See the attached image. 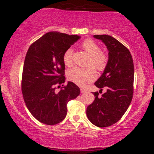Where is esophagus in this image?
<instances>
[{"label": "esophagus", "instance_id": "1", "mask_svg": "<svg viewBox=\"0 0 154 154\" xmlns=\"http://www.w3.org/2000/svg\"><path fill=\"white\" fill-rule=\"evenodd\" d=\"M80 92L81 93H85L87 92V91H86L85 89H84V88H80Z\"/></svg>", "mask_w": 154, "mask_h": 154}]
</instances>
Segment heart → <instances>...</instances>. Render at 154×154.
Segmentation results:
<instances>
[{
    "mask_svg": "<svg viewBox=\"0 0 154 154\" xmlns=\"http://www.w3.org/2000/svg\"><path fill=\"white\" fill-rule=\"evenodd\" d=\"M82 48L89 54L90 57L86 68L75 66L67 72V76L70 80L79 86H85L96 78V72L94 66L99 72H103L106 68L109 63V56L105 52L100 51V47L98 43L91 39H86L82 43ZM72 48H68L63 55V61L65 66L70 67L73 64Z\"/></svg>",
    "mask_w": 154,
    "mask_h": 154,
    "instance_id": "obj_1",
    "label": "heart"
}]
</instances>
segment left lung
<instances>
[{
    "instance_id": "1",
    "label": "left lung",
    "mask_w": 154,
    "mask_h": 154,
    "mask_svg": "<svg viewBox=\"0 0 154 154\" xmlns=\"http://www.w3.org/2000/svg\"><path fill=\"white\" fill-rule=\"evenodd\" d=\"M109 50V63L95 85L106 92H95L94 101L87 108L88 119L99 128H106L120 120L133 96L134 64L131 54L123 44L107 35H95Z\"/></svg>"
}]
</instances>
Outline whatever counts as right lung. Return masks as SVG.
<instances>
[{"label":"right lung","mask_w":154,"mask_h":154,"mask_svg":"<svg viewBox=\"0 0 154 154\" xmlns=\"http://www.w3.org/2000/svg\"><path fill=\"white\" fill-rule=\"evenodd\" d=\"M79 39L50 32L35 41L26 52L22 77V92L28 110L37 120L48 125L62 122L67 103L75 99L80 90L74 82H65L63 55ZM63 85L60 91L56 86Z\"/></svg>","instance_id":"right-lung-1"}]
</instances>
